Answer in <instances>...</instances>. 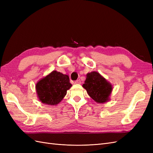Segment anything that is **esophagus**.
Segmentation results:
<instances>
[{"label": "esophagus", "instance_id": "34e87169", "mask_svg": "<svg viewBox=\"0 0 153 153\" xmlns=\"http://www.w3.org/2000/svg\"><path fill=\"white\" fill-rule=\"evenodd\" d=\"M75 83L76 84H81V82H80V80H76L75 82Z\"/></svg>", "mask_w": 153, "mask_h": 153}]
</instances>
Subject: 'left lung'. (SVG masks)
Returning <instances> with one entry per match:
<instances>
[{
  "label": "left lung",
  "instance_id": "8db88e82",
  "mask_svg": "<svg viewBox=\"0 0 153 153\" xmlns=\"http://www.w3.org/2000/svg\"><path fill=\"white\" fill-rule=\"evenodd\" d=\"M82 87L91 98L98 103H105L110 101V96L113 90L112 85L97 71L87 74Z\"/></svg>",
  "mask_w": 153,
  "mask_h": 153
}]
</instances>
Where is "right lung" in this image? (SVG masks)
<instances>
[{"label":"right lung","mask_w":153,"mask_h":153,"mask_svg":"<svg viewBox=\"0 0 153 153\" xmlns=\"http://www.w3.org/2000/svg\"><path fill=\"white\" fill-rule=\"evenodd\" d=\"M71 86L68 75L53 71L37 82L36 91L41 103L57 105L62 100Z\"/></svg>","instance_id":"add662e5"}]
</instances>
